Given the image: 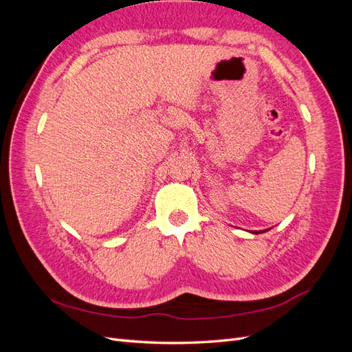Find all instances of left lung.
<instances>
[{
  "label": "left lung",
  "instance_id": "obj_1",
  "mask_svg": "<svg viewBox=\"0 0 352 352\" xmlns=\"http://www.w3.org/2000/svg\"><path fill=\"white\" fill-rule=\"evenodd\" d=\"M252 233H260V232H257V230H254V232H252Z\"/></svg>",
  "mask_w": 352,
  "mask_h": 352
}]
</instances>
